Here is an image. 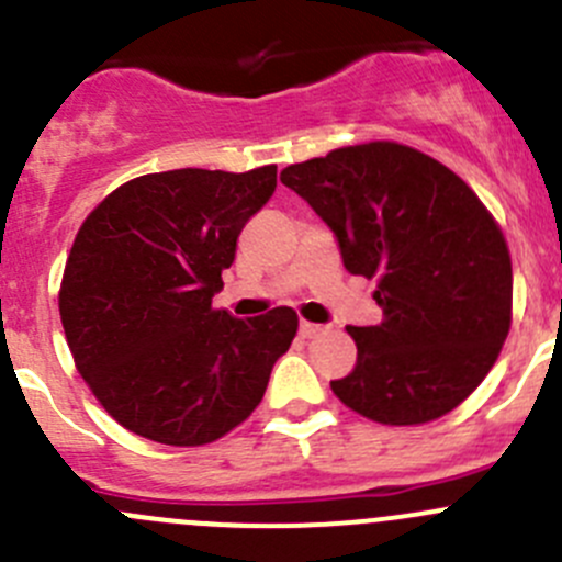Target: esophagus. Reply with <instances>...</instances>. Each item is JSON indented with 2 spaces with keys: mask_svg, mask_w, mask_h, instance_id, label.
I'll return each instance as SVG.
<instances>
[{
  "mask_svg": "<svg viewBox=\"0 0 562 562\" xmlns=\"http://www.w3.org/2000/svg\"><path fill=\"white\" fill-rule=\"evenodd\" d=\"M323 331V326H317V323H310V321H302L299 323V334H302L304 339H313L317 334Z\"/></svg>",
  "mask_w": 562,
  "mask_h": 562,
  "instance_id": "obj_1",
  "label": "esophagus"
}]
</instances>
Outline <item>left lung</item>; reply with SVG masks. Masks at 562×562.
<instances>
[{"label": "left lung", "instance_id": "obj_1", "mask_svg": "<svg viewBox=\"0 0 562 562\" xmlns=\"http://www.w3.org/2000/svg\"><path fill=\"white\" fill-rule=\"evenodd\" d=\"M282 184L331 228L350 274L375 277L378 326H350L356 367L331 391L394 427L454 411L495 364L512 326V258L454 171L375 140L296 162Z\"/></svg>", "mask_w": 562, "mask_h": 562}]
</instances>
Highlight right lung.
I'll use <instances>...</instances> for the list:
<instances>
[{
    "label": "right lung",
    "instance_id": "add662e5",
    "mask_svg": "<svg viewBox=\"0 0 562 562\" xmlns=\"http://www.w3.org/2000/svg\"><path fill=\"white\" fill-rule=\"evenodd\" d=\"M277 187V166L247 173L179 168L127 181L72 241L59 315L78 372L130 432L203 446L263 400L299 317L214 310L236 241Z\"/></svg>",
    "mask_w": 562,
    "mask_h": 562
}]
</instances>
